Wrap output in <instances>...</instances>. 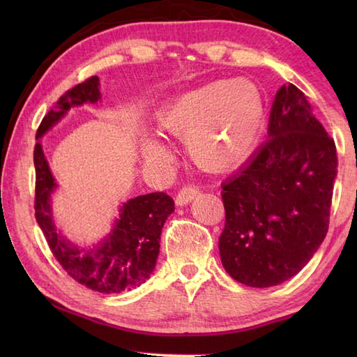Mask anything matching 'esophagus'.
Wrapping results in <instances>:
<instances>
[{
	"label": "esophagus",
	"mask_w": 357,
	"mask_h": 357,
	"mask_svg": "<svg viewBox=\"0 0 357 357\" xmlns=\"http://www.w3.org/2000/svg\"><path fill=\"white\" fill-rule=\"evenodd\" d=\"M198 195H199V188L196 185H193V184L184 185L176 195V204L178 206H185V204L193 201Z\"/></svg>",
	"instance_id": "obj_1"
}]
</instances>
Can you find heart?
Returning <instances> with one entry per match:
<instances>
[{"mask_svg": "<svg viewBox=\"0 0 357 357\" xmlns=\"http://www.w3.org/2000/svg\"><path fill=\"white\" fill-rule=\"evenodd\" d=\"M261 90L245 78L215 81L178 96L158 113V130L184 139L192 161L204 170L222 172L244 159L264 124ZM149 162L165 159L158 142L144 144Z\"/></svg>", "mask_w": 357, "mask_h": 357, "instance_id": "1", "label": "heart"}]
</instances>
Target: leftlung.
Instances as JSON below:
<instances>
[{"label": "left lung", "mask_w": 357, "mask_h": 357, "mask_svg": "<svg viewBox=\"0 0 357 357\" xmlns=\"http://www.w3.org/2000/svg\"><path fill=\"white\" fill-rule=\"evenodd\" d=\"M336 173L335 139L304 92L282 86L271 105L268 139L222 184L219 255L227 273L256 288L298 275L328 231Z\"/></svg>", "instance_id": "obj_1"}]
</instances>
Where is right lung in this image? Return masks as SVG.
Here are the masks:
<instances>
[{"instance_id": "right-lung-1", "label": "right lung", "mask_w": 357, "mask_h": 357, "mask_svg": "<svg viewBox=\"0 0 357 357\" xmlns=\"http://www.w3.org/2000/svg\"><path fill=\"white\" fill-rule=\"evenodd\" d=\"M98 77H90L75 86L56 101L36 130V139L61 119L73 105L96 102L101 98ZM35 218L41 227L50 252L67 275L90 290L121 293L146 282L155 270L159 241L165 219L174 210V202L164 192L133 198L121 208L119 219L110 236L93 250H79L55 231L52 222L50 193L56 187L41 142L35 144Z\"/></svg>"}]
</instances>
